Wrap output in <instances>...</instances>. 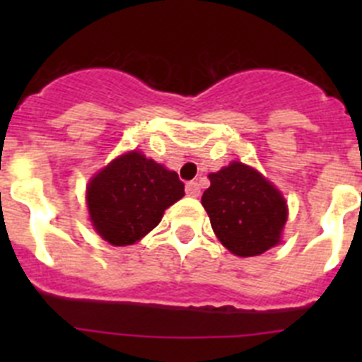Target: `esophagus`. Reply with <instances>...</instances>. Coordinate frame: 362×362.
Wrapping results in <instances>:
<instances>
[{
	"instance_id": "esophagus-1",
	"label": "esophagus",
	"mask_w": 362,
	"mask_h": 362,
	"mask_svg": "<svg viewBox=\"0 0 362 362\" xmlns=\"http://www.w3.org/2000/svg\"><path fill=\"white\" fill-rule=\"evenodd\" d=\"M185 190H187V196H190V197H199V194H201V187L197 181H190V183H187Z\"/></svg>"
}]
</instances>
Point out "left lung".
Returning <instances> with one entry per match:
<instances>
[{
  "instance_id": "obj_1",
  "label": "left lung",
  "mask_w": 362,
  "mask_h": 362,
  "mask_svg": "<svg viewBox=\"0 0 362 362\" xmlns=\"http://www.w3.org/2000/svg\"><path fill=\"white\" fill-rule=\"evenodd\" d=\"M209 177L201 204L221 245L239 257H254L279 245L288 206L263 174L232 161Z\"/></svg>"
}]
</instances>
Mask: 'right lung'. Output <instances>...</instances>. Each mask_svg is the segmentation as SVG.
I'll return each mask as SVG.
<instances>
[{
  "label": "right lung",
  "instance_id": "1",
  "mask_svg": "<svg viewBox=\"0 0 362 362\" xmlns=\"http://www.w3.org/2000/svg\"><path fill=\"white\" fill-rule=\"evenodd\" d=\"M185 196L177 174L132 150L99 170L86 187L95 232L114 246L134 245L159 225L168 206Z\"/></svg>",
  "mask_w": 362,
  "mask_h": 362
}]
</instances>
